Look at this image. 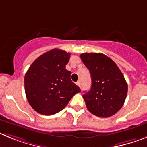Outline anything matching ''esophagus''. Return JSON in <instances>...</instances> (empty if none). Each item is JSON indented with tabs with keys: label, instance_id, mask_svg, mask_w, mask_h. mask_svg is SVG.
<instances>
[{
	"label": "esophagus",
	"instance_id": "34e87169",
	"mask_svg": "<svg viewBox=\"0 0 147 147\" xmlns=\"http://www.w3.org/2000/svg\"><path fill=\"white\" fill-rule=\"evenodd\" d=\"M76 85L79 86V87L81 88V83H80V81H78V82H76Z\"/></svg>",
	"mask_w": 147,
	"mask_h": 147
}]
</instances>
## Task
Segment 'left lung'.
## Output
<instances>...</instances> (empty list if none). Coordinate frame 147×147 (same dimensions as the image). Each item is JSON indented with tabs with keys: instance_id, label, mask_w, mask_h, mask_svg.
<instances>
[{
	"instance_id": "obj_1",
	"label": "left lung",
	"mask_w": 147,
	"mask_h": 147,
	"mask_svg": "<svg viewBox=\"0 0 147 147\" xmlns=\"http://www.w3.org/2000/svg\"><path fill=\"white\" fill-rule=\"evenodd\" d=\"M89 70L91 88L83 98L93 115L109 117L122 108L126 98L128 85L117 65L102 53H86L80 55Z\"/></svg>"
}]
</instances>
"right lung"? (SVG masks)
I'll use <instances>...</instances> for the list:
<instances>
[{"mask_svg":"<svg viewBox=\"0 0 147 147\" xmlns=\"http://www.w3.org/2000/svg\"><path fill=\"white\" fill-rule=\"evenodd\" d=\"M71 54L53 49L36 59L24 76L26 96L36 111L44 115L61 111L80 88L71 81V71L65 69Z\"/></svg>","mask_w":147,"mask_h":147,"instance_id":"obj_1","label":"right lung"}]
</instances>
